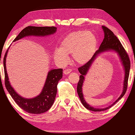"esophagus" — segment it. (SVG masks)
I'll return each mask as SVG.
<instances>
[{
	"label": "esophagus",
	"instance_id": "1",
	"mask_svg": "<svg viewBox=\"0 0 135 135\" xmlns=\"http://www.w3.org/2000/svg\"><path fill=\"white\" fill-rule=\"evenodd\" d=\"M71 69H67V70H65L64 71V73L65 74H69V73L70 72H71Z\"/></svg>",
	"mask_w": 135,
	"mask_h": 135
}]
</instances>
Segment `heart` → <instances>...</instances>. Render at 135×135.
<instances>
[{"instance_id": "1", "label": "heart", "mask_w": 135, "mask_h": 135, "mask_svg": "<svg viewBox=\"0 0 135 135\" xmlns=\"http://www.w3.org/2000/svg\"><path fill=\"white\" fill-rule=\"evenodd\" d=\"M97 46V38L92 32L74 31L62 40L61 47L55 49L54 58L59 64L65 65L68 61V54H71L75 62L82 64L92 58Z\"/></svg>"}]
</instances>
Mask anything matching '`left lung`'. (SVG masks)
<instances>
[{
	"instance_id": "obj_1",
	"label": "left lung",
	"mask_w": 135,
	"mask_h": 135,
	"mask_svg": "<svg viewBox=\"0 0 135 135\" xmlns=\"http://www.w3.org/2000/svg\"><path fill=\"white\" fill-rule=\"evenodd\" d=\"M102 28H103L104 31L105 33V37L102 43L100 44L99 49L95 52L94 55H93V56L92 57V58H91L88 62H87L85 64L81 66L80 67H79L78 68L79 71L81 75L80 76V79L78 82V84H77V93H78L80 99L82 104L83 105V106L88 109H89V110L93 111H102L107 110V109L110 108L111 107H113L116 102H117L118 100L124 95L125 93L126 92V90L127 89L128 79H129L130 68H131V61H130L129 55L127 53V52L124 48V47L123 46V45L120 42V40L118 39V38L116 37L115 35H114L113 32L111 30H109L105 26H102ZM108 50H114L117 51L120 55L121 59L122 60L125 70V77L123 91L120 97L111 106L105 109H95L87 104L85 100L84 99L83 95V93H82V86L83 85V83L84 79V76L86 74L88 68L90 66L94 59H95V57L98 54L101 53L102 51Z\"/></svg>"
}]
</instances>
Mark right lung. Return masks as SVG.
<instances>
[{"mask_svg": "<svg viewBox=\"0 0 135 135\" xmlns=\"http://www.w3.org/2000/svg\"><path fill=\"white\" fill-rule=\"evenodd\" d=\"M56 27H35L28 26L20 32L13 42L27 36H44L55 33ZM6 52L3 58L4 72V85L13 99L24 111L28 113L38 114L45 113L51 108L55 99L57 92V85L58 81L62 77V69L52 70L47 74L44 88L40 94L33 99H25L16 93L11 87L8 80L7 71L6 69Z\"/></svg>", "mask_w": 135, "mask_h": 135, "instance_id": "add662e5", "label": "right lung"}]
</instances>
